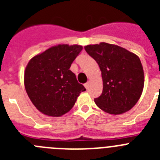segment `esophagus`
Segmentation results:
<instances>
[{
	"label": "esophagus",
	"instance_id": "obj_1",
	"mask_svg": "<svg viewBox=\"0 0 160 160\" xmlns=\"http://www.w3.org/2000/svg\"><path fill=\"white\" fill-rule=\"evenodd\" d=\"M84 87H86V89H87V90H88L89 89V87H90V82H87V83H85L84 84Z\"/></svg>",
	"mask_w": 160,
	"mask_h": 160
}]
</instances>
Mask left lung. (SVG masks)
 <instances>
[{
	"mask_svg": "<svg viewBox=\"0 0 160 160\" xmlns=\"http://www.w3.org/2000/svg\"><path fill=\"white\" fill-rule=\"evenodd\" d=\"M85 49L97 62L102 71V93L94 98L96 105L111 114L130 111L139 99L143 89L140 59L124 48L106 42L89 45Z\"/></svg>",
	"mask_w": 160,
	"mask_h": 160,
	"instance_id": "left-lung-1",
	"label": "left lung"
}]
</instances>
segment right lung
Returning <instances> with one entry per match:
<instances>
[{
    "mask_svg": "<svg viewBox=\"0 0 160 160\" xmlns=\"http://www.w3.org/2000/svg\"><path fill=\"white\" fill-rule=\"evenodd\" d=\"M82 49V46L78 45H58L29 61L25 71V87L38 111L49 116H62L86 90L70 70Z\"/></svg>",
    "mask_w": 160,
    "mask_h": 160,
    "instance_id": "1",
    "label": "right lung"
}]
</instances>
